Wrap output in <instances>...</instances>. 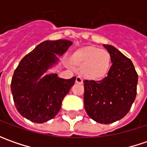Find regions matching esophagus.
Segmentation results:
<instances>
[{
	"label": "esophagus",
	"mask_w": 147,
	"mask_h": 147,
	"mask_svg": "<svg viewBox=\"0 0 147 147\" xmlns=\"http://www.w3.org/2000/svg\"><path fill=\"white\" fill-rule=\"evenodd\" d=\"M75 82H76V83H80L81 84V83H82V79L80 77H77Z\"/></svg>",
	"instance_id": "1"
}]
</instances>
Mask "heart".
<instances>
[{
	"label": "heart",
	"instance_id": "b5f03b06",
	"mask_svg": "<svg viewBox=\"0 0 147 147\" xmlns=\"http://www.w3.org/2000/svg\"><path fill=\"white\" fill-rule=\"evenodd\" d=\"M70 62L80 68V74L85 79L99 81L107 75L111 66L110 53L93 46H86L72 54Z\"/></svg>",
	"mask_w": 147,
	"mask_h": 147
}]
</instances>
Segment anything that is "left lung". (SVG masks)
<instances>
[{
    "label": "left lung",
    "mask_w": 147,
    "mask_h": 147,
    "mask_svg": "<svg viewBox=\"0 0 147 147\" xmlns=\"http://www.w3.org/2000/svg\"><path fill=\"white\" fill-rule=\"evenodd\" d=\"M111 56L108 76L100 81L84 80V107L100 123L120 120L128 113L137 95L138 76L131 59L111 45H103Z\"/></svg>",
    "instance_id": "1"
}]
</instances>
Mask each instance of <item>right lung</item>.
<instances>
[{"instance_id": "add662e5", "label": "right lung", "mask_w": 147, "mask_h": 147, "mask_svg": "<svg viewBox=\"0 0 147 147\" xmlns=\"http://www.w3.org/2000/svg\"><path fill=\"white\" fill-rule=\"evenodd\" d=\"M72 44L69 40L45 41L25 55L14 70L11 92L16 109L25 119L42 123L58 114L76 77L65 79L48 71L59 65L58 55H63Z\"/></svg>"}]
</instances>
